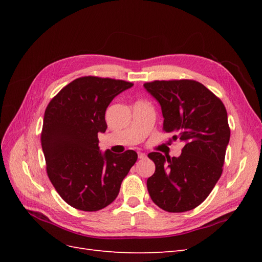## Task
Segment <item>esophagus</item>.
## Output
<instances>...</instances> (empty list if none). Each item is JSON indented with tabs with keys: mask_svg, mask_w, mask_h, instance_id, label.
<instances>
[{
	"mask_svg": "<svg viewBox=\"0 0 262 262\" xmlns=\"http://www.w3.org/2000/svg\"><path fill=\"white\" fill-rule=\"evenodd\" d=\"M138 156H139L140 160H143V158L146 157V154H145V153H142V152H139V153H138Z\"/></svg>",
	"mask_w": 262,
	"mask_h": 262,
	"instance_id": "obj_1",
	"label": "esophagus"
}]
</instances>
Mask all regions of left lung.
<instances>
[{
    "label": "left lung",
    "mask_w": 262,
    "mask_h": 262,
    "mask_svg": "<svg viewBox=\"0 0 262 262\" xmlns=\"http://www.w3.org/2000/svg\"><path fill=\"white\" fill-rule=\"evenodd\" d=\"M144 87L162 107L163 130L185 143L179 157L147 155L155 164L146 182L150 199L164 211H190L207 199L223 171L231 137L225 106L193 80L154 81Z\"/></svg>",
    "instance_id": "obj_1"
}]
</instances>
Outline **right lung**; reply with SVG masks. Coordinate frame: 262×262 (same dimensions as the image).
Listing matches in <instances>:
<instances>
[{
	"label": "right lung",
	"mask_w": 262,
	"mask_h": 262,
	"mask_svg": "<svg viewBox=\"0 0 262 262\" xmlns=\"http://www.w3.org/2000/svg\"><path fill=\"white\" fill-rule=\"evenodd\" d=\"M132 86L108 77H78L47 106L41 131L47 173L71 207L87 212L106 208L137 162L138 154L132 149L101 153L98 146V133L107 129V107Z\"/></svg>",
	"instance_id": "1"
}]
</instances>
